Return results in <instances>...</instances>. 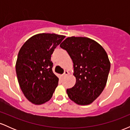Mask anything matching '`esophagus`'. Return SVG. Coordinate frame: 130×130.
I'll list each match as a JSON object with an SVG mask.
<instances>
[{"label":"esophagus","instance_id":"obj_1","mask_svg":"<svg viewBox=\"0 0 130 130\" xmlns=\"http://www.w3.org/2000/svg\"><path fill=\"white\" fill-rule=\"evenodd\" d=\"M69 73H70L68 72V71H67V70H65V72H64V73H63V77L67 76V75H68V74H69Z\"/></svg>","mask_w":130,"mask_h":130}]
</instances>
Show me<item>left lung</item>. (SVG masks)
<instances>
[{"label":"left lung","instance_id":"1","mask_svg":"<svg viewBox=\"0 0 130 130\" xmlns=\"http://www.w3.org/2000/svg\"><path fill=\"white\" fill-rule=\"evenodd\" d=\"M73 63L75 85L67 89L71 100L88 105L103 91L111 67L106 52L99 43L87 37H68L60 44Z\"/></svg>","mask_w":130,"mask_h":130}]
</instances>
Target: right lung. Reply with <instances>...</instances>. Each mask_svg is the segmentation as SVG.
<instances>
[{"label": "right lung", "instance_id": "right-lung-1", "mask_svg": "<svg viewBox=\"0 0 130 130\" xmlns=\"http://www.w3.org/2000/svg\"><path fill=\"white\" fill-rule=\"evenodd\" d=\"M65 38L55 34H38L29 38L18 55L16 72L22 93L32 103L50 101L58 86L51 60L54 50Z\"/></svg>", "mask_w": 130, "mask_h": 130}]
</instances>
